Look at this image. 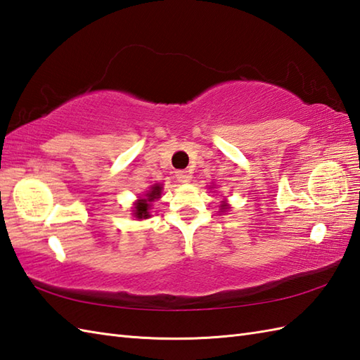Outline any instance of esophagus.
<instances>
[{
    "label": "esophagus",
    "mask_w": 360,
    "mask_h": 360,
    "mask_svg": "<svg viewBox=\"0 0 360 360\" xmlns=\"http://www.w3.org/2000/svg\"><path fill=\"white\" fill-rule=\"evenodd\" d=\"M176 178H178L181 184H187V182H190V179H192V174H190L187 170H179L176 172Z\"/></svg>",
    "instance_id": "1"
}]
</instances>
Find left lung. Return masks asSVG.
<instances>
[{
    "instance_id": "8db88e82",
    "label": "left lung",
    "mask_w": 360,
    "mask_h": 360,
    "mask_svg": "<svg viewBox=\"0 0 360 360\" xmlns=\"http://www.w3.org/2000/svg\"><path fill=\"white\" fill-rule=\"evenodd\" d=\"M226 209H229V205L223 201V204H221V210H226Z\"/></svg>"
}]
</instances>
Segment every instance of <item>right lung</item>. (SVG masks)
<instances>
[{
    "label": "right lung",
    "mask_w": 360,
    "mask_h": 360,
    "mask_svg": "<svg viewBox=\"0 0 360 360\" xmlns=\"http://www.w3.org/2000/svg\"><path fill=\"white\" fill-rule=\"evenodd\" d=\"M160 187L159 184L153 186L147 193H145V198H141V200H137L134 204V210H133V215L139 219H147L150 218V204L160 198Z\"/></svg>",
    "instance_id": "right-lung-1"
}]
</instances>
